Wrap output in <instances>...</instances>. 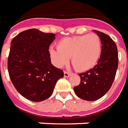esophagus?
Here are the masks:
<instances>
[{
  "label": "esophagus",
  "mask_w": 128,
  "mask_h": 128,
  "mask_svg": "<svg viewBox=\"0 0 128 128\" xmlns=\"http://www.w3.org/2000/svg\"><path fill=\"white\" fill-rule=\"evenodd\" d=\"M70 75V72H67V71H64V76H65L66 77H68Z\"/></svg>",
  "instance_id": "esophagus-1"
}]
</instances>
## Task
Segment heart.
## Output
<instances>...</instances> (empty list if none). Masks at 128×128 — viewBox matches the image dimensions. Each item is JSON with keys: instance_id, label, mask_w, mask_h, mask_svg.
I'll return each mask as SVG.
<instances>
[{"instance_id": "1", "label": "heart", "mask_w": 128, "mask_h": 128, "mask_svg": "<svg viewBox=\"0 0 128 128\" xmlns=\"http://www.w3.org/2000/svg\"><path fill=\"white\" fill-rule=\"evenodd\" d=\"M56 67L66 65L71 56L72 64L77 71L84 72L95 66L102 52V43L95 33L66 38L60 40L58 48L49 49Z\"/></svg>"}]
</instances>
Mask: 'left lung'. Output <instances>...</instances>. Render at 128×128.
<instances>
[{
  "mask_svg": "<svg viewBox=\"0 0 128 128\" xmlns=\"http://www.w3.org/2000/svg\"><path fill=\"white\" fill-rule=\"evenodd\" d=\"M102 43V52L98 64L86 72L79 74L81 82L74 87L75 94L81 99L95 101L101 98L112 85L118 65V49L108 35L94 30Z\"/></svg>",
  "mask_w": 128,
  "mask_h": 128,
  "instance_id": "8db88e82",
  "label": "left lung"
}]
</instances>
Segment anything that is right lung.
<instances>
[{
  "instance_id": "right-lung-1",
  "label": "right lung",
  "mask_w": 128,
  "mask_h": 128,
  "mask_svg": "<svg viewBox=\"0 0 128 128\" xmlns=\"http://www.w3.org/2000/svg\"><path fill=\"white\" fill-rule=\"evenodd\" d=\"M54 39L53 33L32 28L18 33L11 42L10 78L16 90L32 102L49 98L57 81L64 76L62 70L51 62L49 49Z\"/></svg>"
}]
</instances>
